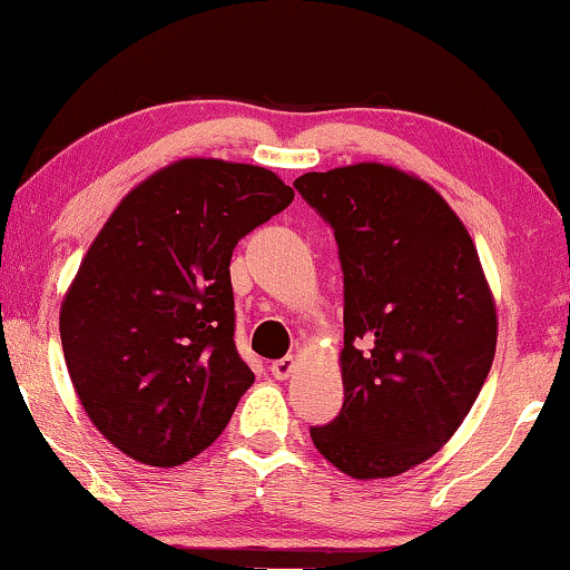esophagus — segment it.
Returning a JSON list of instances; mask_svg holds the SVG:
<instances>
[{
  "mask_svg": "<svg viewBox=\"0 0 570 570\" xmlns=\"http://www.w3.org/2000/svg\"><path fill=\"white\" fill-rule=\"evenodd\" d=\"M295 365H298V361H295L293 355L283 357V361H275V363H272V376L283 381V379H287L295 371Z\"/></svg>",
  "mask_w": 570,
  "mask_h": 570,
  "instance_id": "34e87169",
  "label": "esophagus"
}]
</instances>
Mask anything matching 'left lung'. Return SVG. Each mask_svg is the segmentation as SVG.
<instances>
[{"mask_svg":"<svg viewBox=\"0 0 570 570\" xmlns=\"http://www.w3.org/2000/svg\"><path fill=\"white\" fill-rule=\"evenodd\" d=\"M295 189L334 228L345 275V402L311 441L350 478H396L470 415L495 355L493 291L464 223L420 176L353 163Z\"/></svg>","mask_w":570,"mask_h":570,"instance_id":"obj_1","label":"left lung"}]
</instances>
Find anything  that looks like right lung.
Listing matches in <instances>:
<instances>
[{
  "label": "right lung",
  "mask_w": 570,
  "mask_h": 570,
  "mask_svg": "<svg viewBox=\"0 0 570 570\" xmlns=\"http://www.w3.org/2000/svg\"><path fill=\"white\" fill-rule=\"evenodd\" d=\"M293 197L262 166L181 158L90 244L61 301V347L85 415L127 456L178 466L225 431L254 384L233 342V248Z\"/></svg>",
  "instance_id": "right-lung-1"
}]
</instances>
